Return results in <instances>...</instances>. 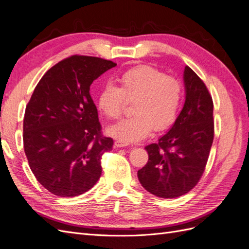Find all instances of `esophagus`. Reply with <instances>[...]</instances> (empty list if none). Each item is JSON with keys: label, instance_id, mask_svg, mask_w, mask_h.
<instances>
[{"label": "esophagus", "instance_id": "obj_1", "mask_svg": "<svg viewBox=\"0 0 249 249\" xmlns=\"http://www.w3.org/2000/svg\"><path fill=\"white\" fill-rule=\"evenodd\" d=\"M114 145L116 147H124V146H127L129 145V143L127 142H124V141H122V140H116L114 142Z\"/></svg>", "mask_w": 249, "mask_h": 249}]
</instances>
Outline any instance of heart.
I'll return each mask as SVG.
<instances>
[{
    "mask_svg": "<svg viewBox=\"0 0 249 249\" xmlns=\"http://www.w3.org/2000/svg\"><path fill=\"white\" fill-rule=\"evenodd\" d=\"M118 88L107 85L97 96V107L110 119H118L126 102H134V116L110 126L108 134L124 142L146 138L155 130H166L178 117L182 102L179 81L148 65L127 70L118 78Z\"/></svg>",
    "mask_w": 249,
    "mask_h": 249,
    "instance_id": "b5f03b06",
    "label": "heart"
}]
</instances>
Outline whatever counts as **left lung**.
<instances>
[{
	"label": "left lung",
	"mask_w": 249,
	"mask_h": 249,
	"mask_svg": "<svg viewBox=\"0 0 249 249\" xmlns=\"http://www.w3.org/2000/svg\"><path fill=\"white\" fill-rule=\"evenodd\" d=\"M186 100L171 129L145 146L148 161L138 179L148 192L175 198L196 186L206 169L214 139L213 100L202 80L185 67Z\"/></svg>",
	"instance_id": "8db88e82"
}]
</instances>
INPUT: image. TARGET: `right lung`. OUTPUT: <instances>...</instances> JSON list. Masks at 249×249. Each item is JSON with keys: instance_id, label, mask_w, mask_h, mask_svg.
<instances>
[{"instance_id": "right-lung-1", "label": "right lung", "mask_w": 249, "mask_h": 249, "mask_svg": "<svg viewBox=\"0 0 249 249\" xmlns=\"http://www.w3.org/2000/svg\"><path fill=\"white\" fill-rule=\"evenodd\" d=\"M116 63L73 55L40 79L24 117L25 154L36 179L61 197L85 193L102 175L113 139L102 134L90 85Z\"/></svg>"}]
</instances>
